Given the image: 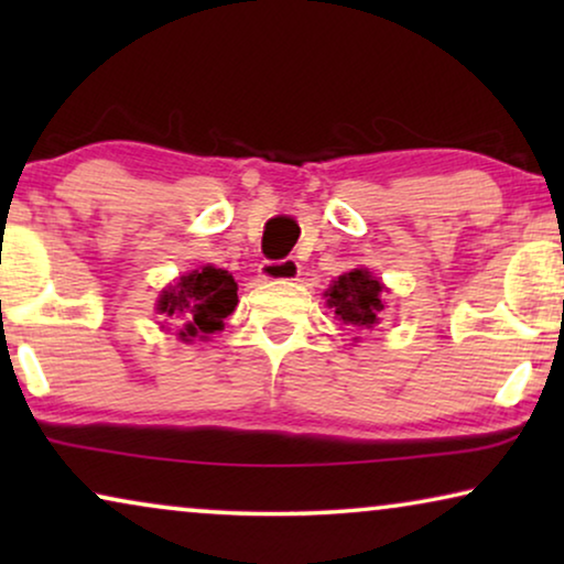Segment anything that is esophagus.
<instances>
[{"label": "esophagus", "instance_id": "esophagus-1", "mask_svg": "<svg viewBox=\"0 0 564 564\" xmlns=\"http://www.w3.org/2000/svg\"><path fill=\"white\" fill-rule=\"evenodd\" d=\"M297 276H300L297 259L264 261V264L259 267V280H264V282H295Z\"/></svg>", "mask_w": 564, "mask_h": 564}]
</instances>
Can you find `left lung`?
<instances>
[{
	"label": "left lung",
	"instance_id": "left-lung-1",
	"mask_svg": "<svg viewBox=\"0 0 564 564\" xmlns=\"http://www.w3.org/2000/svg\"><path fill=\"white\" fill-rule=\"evenodd\" d=\"M382 292L384 284L369 269H351L326 290V303L346 326L375 328L384 311Z\"/></svg>",
	"mask_w": 564,
	"mask_h": 564
}]
</instances>
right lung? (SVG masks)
<instances>
[{"label":"right lung","mask_w":564,"mask_h":564,"mask_svg":"<svg viewBox=\"0 0 564 564\" xmlns=\"http://www.w3.org/2000/svg\"><path fill=\"white\" fill-rule=\"evenodd\" d=\"M238 284L226 269L207 264L192 269L159 295V313L169 318L184 321L180 338H207L215 330H223V321L236 311Z\"/></svg>","instance_id":"add662e5"}]
</instances>
